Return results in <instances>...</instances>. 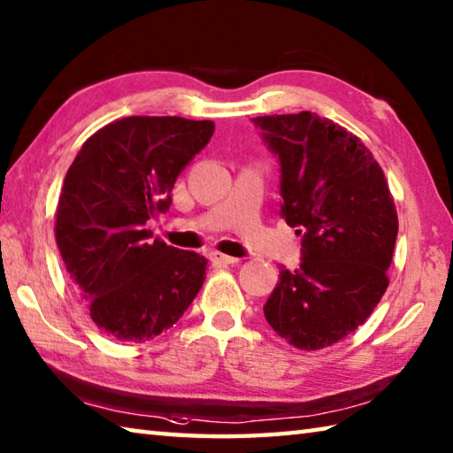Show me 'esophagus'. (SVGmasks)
I'll return each mask as SVG.
<instances>
[{"label": "esophagus", "instance_id": "34e87169", "mask_svg": "<svg viewBox=\"0 0 453 453\" xmlns=\"http://www.w3.org/2000/svg\"><path fill=\"white\" fill-rule=\"evenodd\" d=\"M211 262L215 266H230V264H236L238 258H233V256H226L223 252H211Z\"/></svg>", "mask_w": 453, "mask_h": 453}]
</instances>
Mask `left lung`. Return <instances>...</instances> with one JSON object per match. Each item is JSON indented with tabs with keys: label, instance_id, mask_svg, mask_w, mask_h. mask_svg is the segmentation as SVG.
<instances>
[{
	"label": "left lung",
	"instance_id": "1",
	"mask_svg": "<svg viewBox=\"0 0 453 453\" xmlns=\"http://www.w3.org/2000/svg\"><path fill=\"white\" fill-rule=\"evenodd\" d=\"M281 167V217L302 234L300 268L280 272L264 305L270 327L302 351L339 343L388 288L398 215L377 159L315 112L258 116Z\"/></svg>",
	"mask_w": 453,
	"mask_h": 453
}]
</instances>
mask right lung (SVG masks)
I'll list each match as a JSON object with an SVG mask.
<instances>
[{
  "mask_svg": "<svg viewBox=\"0 0 453 453\" xmlns=\"http://www.w3.org/2000/svg\"><path fill=\"white\" fill-rule=\"evenodd\" d=\"M215 122L127 116L82 143L55 212L68 276L108 337L142 343L177 323L207 278V258L150 242L183 167L207 146Z\"/></svg>",
  "mask_w": 453,
  "mask_h": 453,
  "instance_id": "right-lung-1",
  "label": "right lung"
}]
</instances>
